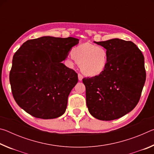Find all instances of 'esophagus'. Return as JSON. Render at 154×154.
I'll return each instance as SVG.
<instances>
[{"label":"esophagus","mask_w":154,"mask_h":154,"mask_svg":"<svg viewBox=\"0 0 154 154\" xmlns=\"http://www.w3.org/2000/svg\"><path fill=\"white\" fill-rule=\"evenodd\" d=\"M78 79H79V81H82L83 79V75L80 73L78 74Z\"/></svg>","instance_id":"esophagus-1"}]
</instances>
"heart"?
<instances>
[{
  "label": "heart",
  "mask_w": 154,
  "mask_h": 154,
  "mask_svg": "<svg viewBox=\"0 0 154 154\" xmlns=\"http://www.w3.org/2000/svg\"><path fill=\"white\" fill-rule=\"evenodd\" d=\"M71 62L80 64L81 71L84 75L96 76L103 72L107 65V51L103 47L85 43L72 49Z\"/></svg>",
  "instance_id": "obj_1"
}]
</instances>
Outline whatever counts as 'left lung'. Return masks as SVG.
<instances>
[{
	"mask_svg": "<svg viewBox=\"0 0 154 154\" xmlns=\"http://www.w3.org/2000/svg\"><path fill=\"white\" fill-rule=\"evenodd\" d=\"M94 43L106 49L108 62L100 75L83 79L87 106L95 118L113 120L139 103L146 79L144 56L130 41L113 38Z\"/></svg>",
	"mask_w": 154,
	"mask_h": 154,
	"instance_id": "8db88e82",
	"label": "left lung"
}]
</instances>
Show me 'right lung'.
Listing matches in <instances>:
<instances>
[{"label":"right lung","instance_id":"obj_1","mask_svg":"<svg viewBox=\"0 0 154 154\" xmlns=\"http://www.w3.org/2000/svg\"><path fill=\"white\" fill-rule=\"evenodd\" d=\"M79 41L42 36L26 41L15 52L9 82L15 102L26 112L41 119L56 118L64 113L78 77L61 62Z\"/></svg>","mask_w":154,"mask_h":154}]
</instances>
